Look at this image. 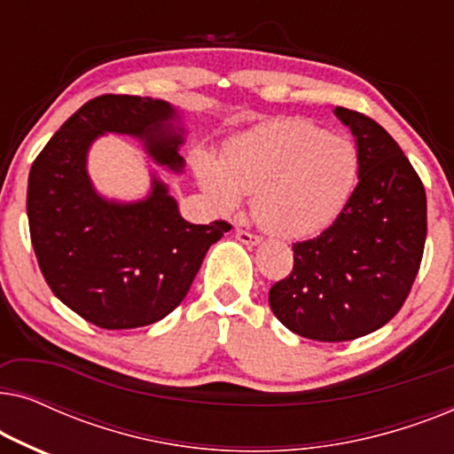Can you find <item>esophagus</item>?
Instances as JSON below:
<instances>
[{
  "label": "esophagus",
  "mask_w": 454,
  "mask_h": 454,
  "mask_svg": "<svg viewBox=\"0 0 454 454\" xmlns=\"http://www.w3.org/2000/svg\"><path fill=\"white\" fill-rule=\"evenodd\" d=\"M235 239L241 241V244H246V246H258L260 241H262L260 235H254V233L246 231V229H239V227L235 229Z\"/></svg>",
  "instance_id": "34e87169"
}]
</instances>
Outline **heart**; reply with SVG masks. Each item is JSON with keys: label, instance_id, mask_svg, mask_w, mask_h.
<instances>
[{"label": "heart", "instance_id": "obj_1", "mask_svg": "<svg viewBox=\"0 0 454 454\" xmlns=\"http://www.w3.org/2000/svg\"><path fill=\"white\" fill-rule=\"evenodd\" d=\"M194 171L221 213L254 196V216L270 233L306 238L337 219L357 179V153L300 117H281L241 134L221 160L196 153Z\"/></svg>", "mask_w": 454, "mask_h": 454}]
</instances>
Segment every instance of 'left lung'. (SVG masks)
Wrapping results in <instances>:
<instances>
[{
	"label": "left lung",
	"instance_id": "8db88e82",
	"mask_svg": "<svg viewBox=\"0 0 454 454\" xmlns=\"http://www.w3.org/2000/svg\"><path fill=\"white\" fill-rule=\"evenodd\" d=\"M357 146L359 182L318 238L294 244V270L269 291L291 333L339 343L387 325L405 303L426 244V190L387 129L334 107Z\"/></svg>",
	"mask_w": 454,
	"mask_h": 454
}]
</instances>
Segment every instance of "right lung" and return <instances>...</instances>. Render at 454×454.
I'll use <instances>...</instances> for the list:
<instances>
[{
  "instance_id": "right-lung-1",
  "label": "right lung",
  "mask_w": 454,
  "mask_h": 454,
  "mask_svg": "<svg viewBox=\"0 0 454 454\" xmlns=\"http://www.w3.org/2000/svg\"><path fill=\"white\" fill-rule=\"evenodd\" d=\"M132 136L153 163L182 173L185 128L151 97L103 95L82 105L47 142L28 176L30 239L53 295L107 331L153 325L184 301L208 247L231 225H194L157 173L134 202L98 194L86 169L92 142Z\"/></svg>"
}]
</instances>
